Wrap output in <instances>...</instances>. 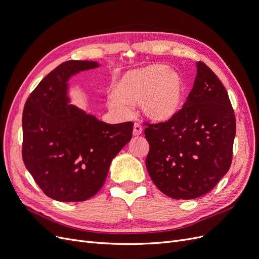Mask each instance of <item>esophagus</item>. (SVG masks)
I'll list each match as a JSON object with an SVG mask.
<instances>
[{"label":"esophagus","instance_id":"esophagus-1","mask_svg":"<svg viewBox=\"0 0 259 259\" xmlns=\"http://www.w3.org/2000/svg\"><path fill=\"white\" fill-rule=\"evenodd\" d=\"M143 133V126L139 123L134 124V128H133V134L134 136H139Z\"/></svg>","mask_w":259,"mask_h":259}]
</instances>
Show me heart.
<instances>
[{
  "mask_svg": "<svg viewBox=\"0 0 259 259\" xmlns=\"http://www.w3.org/2000/svg\"><path fill=\"white\" fill-rule=\"evenodd\" d=\"M116 95L109 96L114 110L128 111V103H138L144 114L153 122H166L182 110L185 83L182 75L165 65L154 64L133 69L117 77Z\"/></svg>",
  "mask_w": 259,
  "mask_h": 259,
  "instance_id": "b5f03b06",
  "label": "heart"
}]
</instances>
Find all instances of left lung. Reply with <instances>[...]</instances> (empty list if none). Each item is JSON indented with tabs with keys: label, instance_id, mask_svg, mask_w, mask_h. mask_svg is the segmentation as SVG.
<instances>
[{
	"label": "left lung",
	"instance_id": "1",
	"mask_svg": "<svg viewBox=\"0 0 259 259\" xmlns=\"http://www.w3.org/2000/svg\"><path fill=\"white\" fill-rule=\"evenodd\" d=\"M146 125L147 170L168 197L199 198L229 170L236 116L225 86L204 62H197L193 88L178 114Z\"/></svg>",
	"mask_w": 259,
	"mask_h": 259
}]
</instances>
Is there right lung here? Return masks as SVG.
<instances>
[{
	"instance_id": "obj_1",
	"label": "right lung",
	"mask_w": 259,
	"mask_h": 259,
	"mask_svg": "<svg viewBox=\"0 0 259 259\" xmlns=\"http://www.w3.org/2000/svg\"><path fill=\"white\" fill-rule=\"evenodd\" d=\"M98 66L88 60L62 62L38 83L23 108V163L40 189L56 201L94 197L112 159L132 138L133 122L108 124L68 105L69 77Z\"/></svg>"
}]
</instances>
